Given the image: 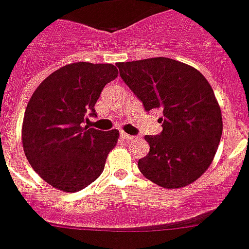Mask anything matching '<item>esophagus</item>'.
<instances>
[{"instance_id": "1", "label": "esophagus", "mask_w": 249, "mask_h": 249, "mask_svg": "<svg viewBox=\"0 0 249 249\" xmlns=\"http://www.w3.org/2000/svg\"><path fill=\"white\" fill-rule=\"evenodd\" d=\"M121 138H122L124 142H131V141H133V139L136 138V137L131 136V134L124 133V132H121Z\"/></svg>"}]
</instances>
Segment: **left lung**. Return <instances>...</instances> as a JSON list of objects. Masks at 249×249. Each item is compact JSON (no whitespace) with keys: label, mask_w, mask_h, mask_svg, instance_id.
Wrapping results in <instances>:
<instances>
[{"label":"left lung","mask_w":249,"mask_h":249,"mask_svg":"<svg viewBox=\"0 0 249 249\" xmlns=\"http://www.w3.org/2000/svg\"><path fill=\"white\" fill-rule=\"evenodd\" d=\"M116 66L145 111H162L160 136H145L150 150L138 161L143 176L172 189L197 181L214 160L222 134L221 110L212 85L199 71L172 58Z\"/></svg>","instance_id":"obj_1"}]
</instances>
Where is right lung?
<instances>
[{"label":"right lung","mask_w":249,"mask_h":249,"mask_svg":"<svg viewBox=\"0 0 249 249\" xmlns=\"http://www.w3.org/2000/svg\"><path fill=\"white\" fill-rule=\"evenodd\" d=\"M117 75L110 63H70L45 78L33 93L23 118V149L50 186L74 193L103 174L120 132L83 127V122L88 112L96 115L101 90Z\"/></svg>","instance_id":"add662e5"}]
</instances>
